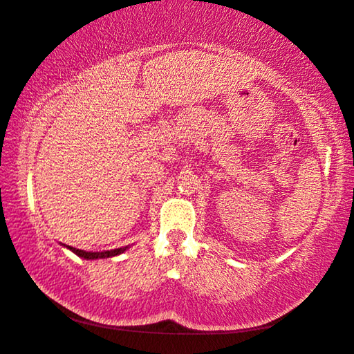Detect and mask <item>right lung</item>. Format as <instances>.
<instances>
[{"mask_svg":"<svg viewBox=\"0 0 354 354\" xmlns=\"http://www.w3.org/2000/svg\"><path fill=\"white\" fill-rule=\"evenodd\" d=\"M65 245V244H64ZM66 249H70L73 253H76L77 257L85 258V259H99V258H111L116 255H121V253L126 252L129 247H121V249H113V250H104V252H85V250H79L74 249L71 245H65Z\"/></svg>","mask_w":354,"mask_h":354,"instance_id":"1","label":"right lung"}]
</instances>
